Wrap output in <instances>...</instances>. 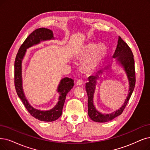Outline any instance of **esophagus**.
I'll return each instance as SVG.
<instances>
[{
	"instance_id": "esophagus-1",
	"label": "esophagus",
	"mask_w": 150,
	"mask_h": 150,
	"mask_svg": "<svg viewBox=\"0 0 150 150\" xmlns=\"http://www.w3.org/2000/svg\"><path fill=\"white\" fill-rule=\"evenodd\" d=\"M76 84L77 86H81L82 84V79H77L76 81Z\"/></svg>"
}]
</instances>
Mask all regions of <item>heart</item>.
Masks as SVG:
<instances>
[{"label": "heart", "mask_w": 150, "mask_h": 150, "mask_svg": "<svg viewBox=\"0 0 150 150\" xmlns=\"http://www.w3.org/2000/svg\"><path fill=\"white\" fill-rule=\"evenodd\" d=\"M106 47L103 44L89 43L83 47L81 53V58L87 57L83 62V67L87 71H93L102 62L106 53Z\"/></svg>", "instance_id": "1"}]
</instances>
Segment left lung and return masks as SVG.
Instances as JSON below:
<instances>
[{
    "instance_id": "left-lung-1",
    "label": "left lung",
    "mask_w": 150,
    "mask_h": 150,
    "mask_svg": "<svg viewBox=\"0 0 150 150\" xmlns=\"http://www.w3.org/2000/svg\"><path fill=\"white\" fill-rule=\"evenodd\" d=\"M117 45L115 50L113 58H116L117 60L123 66L125 72H126L129 81V92L127 98L125 99L124 105L120 109L108 115H102L96 110L93 104V93L95 89V86L97 81L101 77L106 71L108 70L111 65L108 66L104 69L98 72V74L95 76H91L88 78V82L86 83V89L88 96V115L92 121L97 122H108L116 117L121 115L126 106L128 101L132 93L135 86V62L133 53L130 48L121 37L118 39Z\"/></svg>"
}]
</instances>
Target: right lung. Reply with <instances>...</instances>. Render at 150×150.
Returning <instances> with one entry per match:
<instances>
[{"instance_id": "add662e5", "label": "right lung", "mask_w": 150, "mask_h": 150, "mask_svg": "<svg viewBox=\"0 0 150 150\" xmlns=\"http://www.w3.org/2000/svg\"><path fill=\"white\" fill-rule=\"evenodd\" d=\"M53 39V34L50 29L40 28L34 30L29 35L24 41L18 52L15 61V76L14 82L16 92L18 96L21 100L23 105L30 115L35 119L42 121L52 122L57 120L62 115V110L64 106L66 96L74 86V80L65 77L63 79L58 87L59 94V101L55 108L50 111H40L34 108L26 100L22 88L21 81V61L25 54L26 49L34 44L39 43L40 40Z\"/></svg>"}]
</instances>
